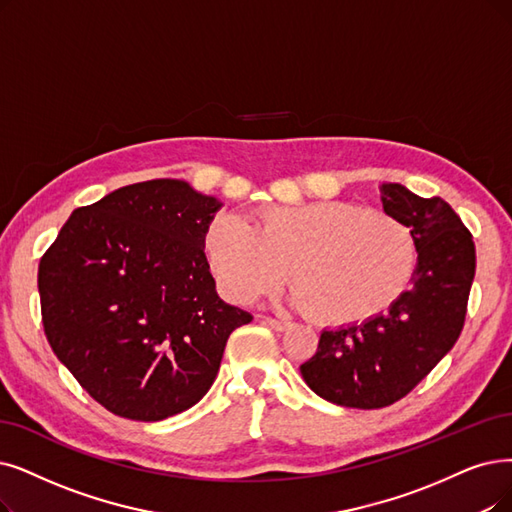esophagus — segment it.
Segmentation results:
<instances>
[{"label": "esophagus", "instance_id": "obj_1", "mask_svg": "<svg viewBox=\"0 0 512 512\" xmlns=\"http://www.w3.org/2000/svg\"><path fill=\"white\" fill-rule=\"evenodd\" d=\"M264 323L271 325L273 330H277V332H285V330H290V327H292V323H290V321H285V319H275V317H264Z\"/></svg>", "mask_w": 512, "mask_h": 512}]
</instances>
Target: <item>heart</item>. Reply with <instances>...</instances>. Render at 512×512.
<instances>
[{"label": "heart", "mask_w": 512, "mask_h": 512, "mask_svg": "<svg viewBox=\"0 0 512 512\" xmlns=\"http://www.w3.org/2000/svg\"><path fill=\"white\" fill-rule=\"evenodd\" d=\"M206 252L222 290L237 302L275 292L290 267L296 304L332 325L391 309L418 267V243L405 222L338 201L267 208L254 227L220 214Z\"/></svg>", "instance_id": "b5f03b06"}]
</instances>
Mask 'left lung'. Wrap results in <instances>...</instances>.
I'll return each instance as SVG.
<instances>
[{
	"instance_id": "left-lung-1",
	"label": "left lung",
	"mask_w": 512,
	"mask_h": 512,
	"mask_svg": "<svg viewBox=\"0 0 512 512\" xmlns=\"http://www.w3.org/2000/svg\"><path fill=\"white\" fill-rule=\"evenodd\" d=\"M384 212L412 229L418 267L386 313L361 325L323 330L300 374L321 399L357 410L393 405L452 351L475 277V243L441 197L424 199L401 185L382 187Z\"/></svg>"
}]
</instances>
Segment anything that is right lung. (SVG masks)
<instances>
[{"instance_id":"1","label":"right lung","mask_w":512,"mask_h":512,"mask_svg":"<svg viewBox=\"0 0 512 512\" xmlns=\"http://www.w3.org/2000/svg\"><path fill=\"white\" fill-rule=\"evenodd\" d=\"M220 208L159 178L77 208L39 260L44 332L81 388L115 416L193 407L252 315L214 290L203 241Z\"/></svg>"}]
</instances>
